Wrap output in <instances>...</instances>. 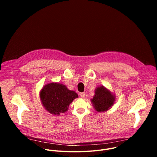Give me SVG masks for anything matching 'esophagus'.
Masks as SVG:
<instances>
[{
    "label": "esophagus",
    "instance_id": "1",
    "mask_svg": "<svg viewBox=\"0 0 157 157\" xmlns=\"http://www.w3.org/2000/svg\"><path fill=\"white\" fill-rule=\"evenodd\" d=\"M85 95H86V93L85 92H83V93H80V96L81 97V98H84L85 97Z\"/></svg>",
    "mask_w": 157,
    "mask_h": 157
}]
</instances>
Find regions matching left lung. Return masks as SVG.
Masks as SVG:
<instances>
[{
	"mask_svg": "<svg viewBox=\"0 0 157 157\" xmlns=\"http://www.w3.org/2000/svg\"><path fill=\"white\" fill-rule=\"evenodd\" d=\"M115 101V96L104 86L96 89L95 95L91 99L94 109L98 112H104L113 106Z\"/></svg>",
	"mask_w": 157,
	"mask_h": 157,
	"instance_id": "8db88e82",
	"label": "left lung"
}]
</instances>
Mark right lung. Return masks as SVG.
Instances as JSON below:
<instances>
[{"label":"right lung","mask_w":157,"mask_h":157,"mask_svg":"<svg viewBox=\"0 0 157 157\" xmlns=\"http://www.w3.org/2000/svg\"><path fill=\"white\" fill-rule=\"evenodd\" d=\"M40 97L43 107L47 111L52 114L59 115L68 110L69 105L75 98H78V95L63 84L51 82L43 86Z\"/></svg>","instance_id":"right-lung-1"}]
</instances>
